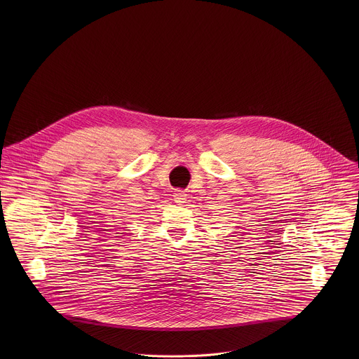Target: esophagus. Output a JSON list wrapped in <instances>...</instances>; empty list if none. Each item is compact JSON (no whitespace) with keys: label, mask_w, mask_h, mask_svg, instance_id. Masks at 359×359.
I'll list each match as a JSON object with an SVG mask.
<instances>
[{"label":"esophagus","mask_w":359,"mask_h":359,"mask_svg":"<svg viewBox=\"0 0 359 359\" xmlns=\"http://www.w3.org/2000/svg\"><path fill=\"white\" fill-rule=\"evenodd\" d=\"M172 196H174L175 203H178V205L187 203V194L184 191H175V194Z\"/></svg>","instance_id":"1"}]
</instances>
